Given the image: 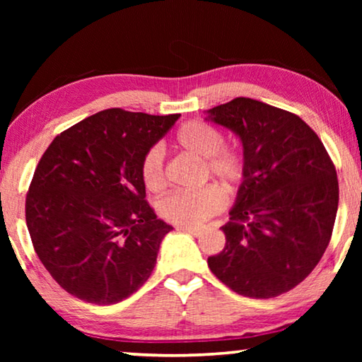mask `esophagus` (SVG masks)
Returning <instances> with one entry per match:
<instances>
[{"instance_id":"esophagus-1","label":"esophagus","mask_w":362,"mask_h":362,"mask_svg":"<svg viewBox=\"0 0 362 362\" xmlns=\"http://www.w3.org/2000/svg\"><path fill=\"white\" fill-rule=\"evenodd\" d=\"M177 231H183V233H189V235L193 236H199L201 233V228H193V226H177Z\"/></svg>"}]
</instances>
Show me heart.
Listing matches in <instances>:
<instances>
[{
  "label": "heart",
  "mask_w": 362,
  "mask_h": 362,
  "mask_svg": "<svg viewBox=\"0 0 362 362\" xmlns=\"http://www.w3.org/2000/svg\"><path fill=\"white\" fill-rule=\"evenodd\" d=\"M174 146L185 155L203 161L204 179L218 180L226 188H236L246 175V161L240 148L223 145L222 132L203 121H188L179 127ZM142 180L153 193L166 187L161 153L150 150L142 159ZM226 198L217 187L209 185L194 192H180L163 199L161 216L170 223L180 226H198L223 209Z\"/></svg>",
  "instance_id": "b5f03b06"
}]
</instances>
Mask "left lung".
<instances>
[{"label":"left lung","mask_w":362,"mask_h":362,"mask_svg":"<svg viewBox=\"0 0 362 362\" xmlns=\"http://www.w3.org/2000/svg\"><path fill=\"white\" fill-rule=\"evenodd\" d=\"M206 121L240 137L246 175L238 188L225 247L211 272L244 297L272 298L313 272L332 235L339 180L315 131L247 97L206 110Z\"/></svg>","instance_id":"8db88e82"}]
</instances>
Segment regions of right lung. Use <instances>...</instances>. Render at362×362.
<instances>
[{"instance_id": "obj_1", "label": "right lung", "mask_w": 362, "mask_h": 362, "mask_svg": "<svg viewBox=\"0 0 362 362\" xmlns=\"http://www.w3.org/2000/svg\"><path fill=\"white\" fill-rule=\"evenodd\" d=\"M179 118L103 110L64 131L40 159L25 201L28 233L71 296L113 305L150 278L173 226L145 201L140 166Z\"/></svg>"}]
</instances>
